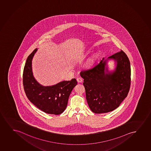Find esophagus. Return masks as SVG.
I'll list each match as a JSON object with an SVG mask.
<instances>
[{"mask_svg":"<svg viewBox=\"0 0 151 151\" xmlns=\"http://www.w3.org/2000/svg\"><path fill=\"white\" fill-rule=\"evenodd\" d=\"M77 82H82V79L81 78V77H78V78H77Z\"/></svg>","mask_w":151,"mask_h":151,"instance_id":"1","label":"esophagus"}]
</instances>
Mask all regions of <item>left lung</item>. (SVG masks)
<instances>
[{
  "instance_id": "obj_1",
  "label": "left lung",
  "mask_w": 151,
  "mask_h": 151,
  "mask_svg": "<svg viewBox=\"0 0 151 151\" xmlns=\"http://www.w3.org/2000/svg\"><path fill=\"white\" fill-rule=\"evenodd\" d=\"M117 61L115 70L109 72L104 58L89 69L81 70V77L89 108L96 114L106 113L117 108L127 96L131 85V65L122 50L108 58Z\"/></svg>"
}]
</instances>
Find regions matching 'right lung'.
Returning a JSON list of instances; mask_svg holds the SVG:
<instances>
[{
    "label": "right lung",
    "instance_id": "right-lung-1",
    "mask_svg": "<svg viewBox=\"0 0 151 151\" xmlns=\"http://www.w3.org/2000/svg\"><path fill=\"white\" fill-rule=\"evenodd\" d=\"M37 50L35 49L27 57L24 67V90L29 100L39 109L46 113L59 115L67 107L70 95L77 82L74 78L49 86H43L38 83L32 71V60Z\"/></svg>",
    "mask_w": 151,
    "mask_h": 151
}]
</instances>
